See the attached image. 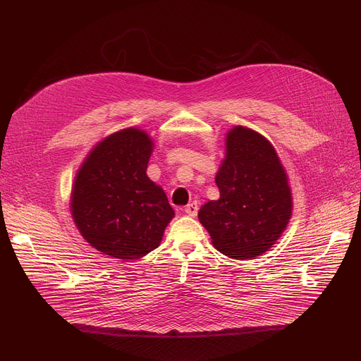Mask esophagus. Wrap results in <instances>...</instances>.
Instances as JSON below:
<instances>
[{"label":"esophagus","instance_id":"1","mask_svg":"<svg viewBox=\"0 0 361 361\" xmlns=\"http://www.w3.org/2000/svg\"><path fill=\"white\" fill-rule=\"evenodd\" d=\"M197 211H199L197 202H190L189 205L184 207V212H185L187 215H190V216H196V215H197Z\"/></svg>","mask_w":361,"mask_h":361}]
</instances>
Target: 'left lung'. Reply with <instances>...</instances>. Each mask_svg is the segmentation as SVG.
Listing matches in <instances>:
<instances>
[{"instance_id": "8db88e82", "label": "left lung", "mask_w": 361, "mask_h": 361, "mask_svg": "<svg viewBox=\"0 0 361 361\" xmlns=\"http://www.w3.org/2000/svg\"><path fill=\"white\" fill-rule=\"evenodd\" d=\"M215 183L219 199L197 214L215 249L234 259L267 252L292 215L288 176L273 145L254 130L234 127L227 133Z\"/></svg>"}]
</instances>
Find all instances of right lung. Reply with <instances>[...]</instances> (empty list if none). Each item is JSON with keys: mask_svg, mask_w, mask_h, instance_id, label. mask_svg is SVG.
Segmentation results:
<instances>
[{"mask_svg": "<svg viewBox=\"0 0 361 361\" xmlns=\"http://www.w3.org/2000/svg\"><path fill=\"white\" fill-rule=\"evenodd\" d=\"M153 142L125 128L94 147L78 169L71 211L82 238L100 252L137 259L159 246L174 218L162 187L146 174Z\"/></svg>", "mask_w": 361, "mask_h": 361, "instance_id": "obj_1", "label": "right lung"}]
</instances>
